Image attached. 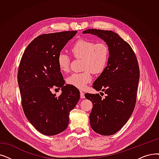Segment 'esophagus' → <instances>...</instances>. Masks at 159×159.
<instances>
[{
    "label": "esophagus",
    "mask_w": 159,
    "mask_h": 159,
    "mask_svg": "<svg viewBox=\"0 0 159 159\" xmlns=\"http://www.w3.org/2000/svg\"><path fill=\"white\" fill-rule=\"evenodd\" d=\"M80 98L82 99H84L85 98V96H84V93L82 92V91H80Z\"/></svg>",
    "instance_id": "1"
}]
</instances>
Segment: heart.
I'll use <instances>...</instances> for the list:
<instances>
[{
  "label": "heart",
  "mask_w": 159,
  "mask_h": 159,
  "mask_svg": "<svg viewBox=\"0 0 159 159\" xmlns=\"http://www.w3.org/2000/svg\"><path fill=\"white\" fill-rule=\"evenodd\" d=\"M70 51L75 58L82 59V70L84 71L71 74L66 82L69 85L83 89L92 79L91 72L99 74L105 71L110 57L109 47L104 42L80 39L73 43ZM57 64L60 71L67 72L70 66V57L64 52L59 53Z\"/></svg>",
  "instance_id": "b5f03b06"
}]
</instances>
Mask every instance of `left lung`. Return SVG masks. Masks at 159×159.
<instances>
[{"mask_svg":"<svg viewBox=\"0 0 159 159\" xmlns=\"http://www.w3.org/2000/svg\"><path fill=\"white\" fill-rule=\"evenodd\" d=\"M83 33L98 36L109 47L108 65L92 86L104 92L105 98L89 93L85 97L93 103L89 114L92 129L101 135H112L124 126L134 109L140 78L138 60L130 45L116 32L88 29Z\"/></svg>","mask_w":159,"mask_h":159,"instance_id":"left-lung-1","label":"left lung"}]
</instances>
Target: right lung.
<instances>
[{"instance_id": "add662e5", "label": "right lung", "mask_w": 159, "mask_h": 159, "mask_svg": "<svg viewBox=\"0 0 159 159\" xmlns=\"http://www.w3.org/2000/svg\"><path fill=\"white\" fill-rule=\"evenodd\" d=\"M77 32L38 36L27 46L20 61L17 80L23 111L32 125L44 135L53 136L66 129L70 112L80 98L77 88L64 86L57 64L59 53ZM60 87L63 89L60 96L52 93V89Z\"/></svg>"}]
</instances>
